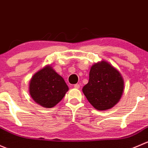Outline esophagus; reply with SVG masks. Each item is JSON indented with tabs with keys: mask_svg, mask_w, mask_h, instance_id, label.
Masks as SVG:
<instances>
[{
	"mask_svg": "<svg viewBox=\"0 0 148 148\" xmlns=\"http://www.w3.org/2000/svg\"><path fill=\"white\" fill-rule=\"evenodd\" d=\"M73 86L75 88H76V89H79V88H80V85L79 84H75Z\"/></svg>",
	"mask_w": 148,
	"mask_h": 148,
	"instance_id": "1",
	"label": "esophagus"
}]
</instances>
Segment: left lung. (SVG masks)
Here are the masks:
<instances>
[{"label": "left lung", "mask_w": 148, "mask_h": 148, "mask_svg": "<svg viewBox=\"0 0 148 148\" xmlns=\"http://www.w3.org/2000/svg\"><path fill=\"white\" fill-rule=\"evenodd\" d=\"M123 90L124 80L121 74L105 60L92 65L89 81L83 88L89 103L98 110H106L115 106Z\"/></svg>", "instance_id": "8db88e82"}]
</instances>
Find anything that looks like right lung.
Listing matches in <instances>:
<instances>
[{"mask_svg": "<svg viewBox=\"0 0 148 148\" xmlns=\"http://www.w3.org/2000/svg\"><path fill=\"white\" fill-rule=\"evenodd\" d=\"M68 90L65 80L51 65H46L32 77L29 93L35 102L44 108H51L58 104Z\"/></svg>", "mask_w": 148, "mask_h": 148, "instance_id": "1", "label": "right lung"}]
</instances>
